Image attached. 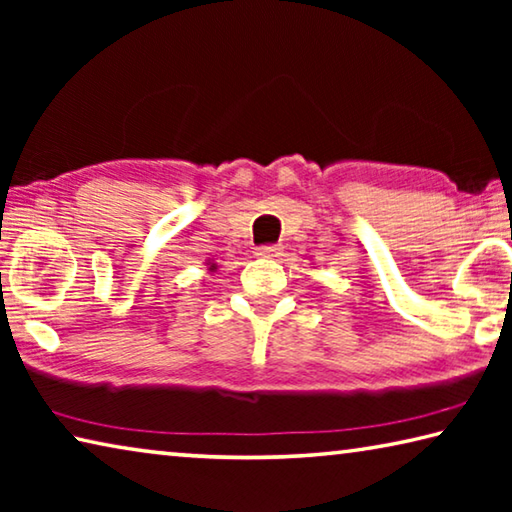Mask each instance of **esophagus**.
I'll return each instance as SVG.
<instances>
[{"mask_svg":"<svg viewBox=\"0 0 512 512\" xmlns=\"http://www.w3.org/2000/svg\"><path fill=\"white\" fill-rule=\"evenodd\" d=\"M255 255H257V257H277V255H280V246L264 244V246H259V248L255 250Z\"/></svg>","mask_w":512,"mask_h":512,"instance_id":"34e87169","label":"esophagus"}]
</instances>
